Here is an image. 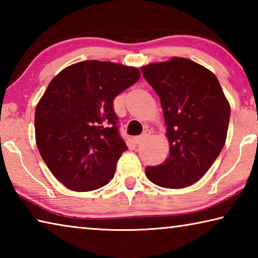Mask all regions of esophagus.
<instances>
[{"mask_svg": "<svg viewBox=\"0 0 258 258\" xmlns=\"http://www.w3.org/2000/svg\"><path fill=\"white\" fill-rule=\"evenodd\" d=\"M149 134H150V132L147 130V131H145V133H143L142 135H140V137H135V138H134L135 143H138V145H139V143L143 142V141H145V140H146V138H147Z\"/></svg>", "mask_w": 258, "mask_h": 258, "instance_id": "1", "label": "esophagus"}]
</instances>
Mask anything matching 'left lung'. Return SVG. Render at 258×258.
Instances as JSON below:
<instances>
[{"mask_svg":"<svg viewBox=\"0 0 258 258\" xmlns=\"http://www.w3.org/2000/svg\"><path fill=\"white\" fill-rule=\"evenodd\" d=\"M160 99L169 143L163 164L147 167L154 184L182 189L198 182L223 149L230 103L214 74L195 61L174 58L141 67Z\"/></svg>","mask_w":258,"mask_h":258,"instance_id":"1","label":"left lung"}]
</instances>
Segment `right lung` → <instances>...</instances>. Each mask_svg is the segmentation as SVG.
Segmentation results:
<instances>
[{"mask_svg": "<svg viewBox=\"0 0 258 258\" xmlns=\"http://www.w3.org/2000/svg\"><path fill=\"white\" fill-rule=\"evenodd\" d=\"M140 71L85 60L52 78L35 109V139L53 176L73 191L97 190L115 175L127 149L117 128L113 99L139 81Z\"/></svg>", "mask_w": 258, "mask_h": 258, "instance_id": "1", "label": "right lung"}]
</instances>
